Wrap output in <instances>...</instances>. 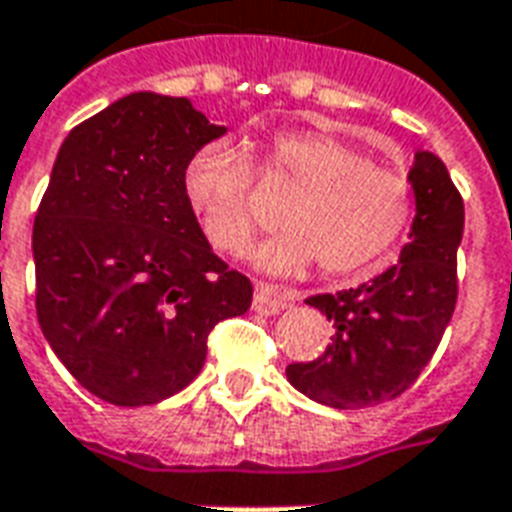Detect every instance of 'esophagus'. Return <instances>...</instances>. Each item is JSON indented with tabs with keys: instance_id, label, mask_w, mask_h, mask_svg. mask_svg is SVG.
Segmentation results:
<instances>
[{
	"instance_id": "obj_1",
	"label": "esophagus",
	"mask_w": 512,
	"mask_h": 512,
	"mask_svg": "<svg viewBox=\"0 0 512 512\" xmlns=\"http://www.w3.org/2000/svg\"><path fill=\"white\" fill-rule=\"evenodd\" d=\"M290 301H295V293L290 290H279L274 285H255V298H252V309L260 314H279Z\"/></svg>"
}]
</instances>
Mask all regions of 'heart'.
I'll list each match as a JSON object with an SVG mask.
<instances>
[{
    "label": "heart",
    "mask_w": 512,
    "mask_h": 512,
    "mask_svg": "<svg viewBox=\"0 0 512 512\" xmlns=\"http://www.w3.org/2000/svg\"><path fill=\"white\" fill-rule=\"evenodd\" d=\"M257 170L266 181L298 187L279 214L282 233L249 255L271 274H298L314 260L328 276L350 274L385 255L410 225V179L331 132H276L263 143ZM252 184V162L227 138L203 143L184 165L189 211L222 255H241L255 236Z\"/></svg>",
    "instance_id": "obj_1"
}]
</instances>
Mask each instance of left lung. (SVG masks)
Masks as SVG:
<instances>
[{
	"mask_svg": "<svg viewBox=\"0 0 512 512\" xmlns=\"http://www.w3.org/2000/svg\"><path fill=\"white\" fill-rule=\"evenodd\" d=\"M407 179L415 219L399 263L372 282L306 301L336 333L320 358L290 363L287 380L333 410H366L401 396L426 369L456 309L464 200L431 151H415Z\"/></svg>",
	"mask_w": 512,
	"mask_h": 512,
	"instance_id": "8db88e82",
	"label": "left lung"
}]
</instances>
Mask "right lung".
<instances>
[{"instance_id":"1","label":"right lung","mask_w":512,"mask_h":512,"mask_svg":"<svg viewBox=\"0 0 512 512\" xmlns=\"http://www.w3.org/2000/svg\"><path fill=\"white\" fill-rule=\"evenodd\" d=\"M227 127L187 97L135 92L78 124L32 230L37 320L97 399L140 407L198 377L219 320L252 282L214 255L184 198V165Z\"/></svg>"}]
</instances>
